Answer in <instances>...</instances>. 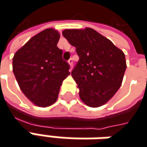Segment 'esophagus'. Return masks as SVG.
Returning a JSON list of instances; mask_svg holds the SVG:
<instances>
[{
  "label": "esophagus",
  "instance_id": "1",
  "mask_svg": "<svg viewBox=\"0 0 147 147\" xmlns=\"http://www.w3.org/2000/svg\"><path fill=\"white\" fill-rule=\"evenodd\" d=\"M68 63L69 65H70V67H71V69L72 66H73V59H72V58H70V59H69Z\"/></svg>",
  "mask_w": 147,
  "mask_h": 147
}]
</instances>
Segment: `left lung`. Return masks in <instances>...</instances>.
Here are the masks:
<instances>
[{
	"mask_svg": "<svg viewBox=\"0 0 147 147\" xmlns=\"http://www.w3.org/2000/svg\"><path fill=\"white\" fill-rule=\"evenodd\" d=\"M63 35L80 58L71 76L81 101L90 107L107 103L123 81L127 67L124 52L90 28L66 29Z\"/></svg>",
	"mask_w": 147,
	"mask_h": 147,
	"instance_id": "1",
	"label": "left lung"
}]
</instances>
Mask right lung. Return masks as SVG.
I'll list each match as a JSON object with an SVG mask.
<instances>
[{"label":"right lung","instance_id":"obj_1","mask_svg":"<svg viewBox=\"0 0 147 147\" xmlns=\"http://www.w3.org/2000/svg\"><path fill=\"white\" fill-rule=\"evenodd\" d=\"M60 34L47 28L30 39L15 53L13 71L19 88L33 104L46 107L58 99L60 86L70 75L57 46Z\"/></svg>","mask_w":147,"mask_h":147}]
</instances>
